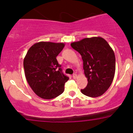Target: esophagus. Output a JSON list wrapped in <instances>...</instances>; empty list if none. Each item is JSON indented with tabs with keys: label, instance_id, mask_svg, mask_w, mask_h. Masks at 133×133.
<instances>
[{
	"label": "esophagus",
	"instance_id": "34e87169",
	"mask_svg": "<svg viewBox=\"0 0 133 133\" xmlns=\"http://www.w3.org/2000/svg\"><path fill=\"white\" fill-rule=\"evenodd\" d=\"M72 78H73L74 79H76V78H77V74H73V75H72Z\"/></svg>",
	"mask_w": 133,
	"mask_h": 133
}]
</instances>
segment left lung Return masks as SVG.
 <instances>
[{"mask_svg":"<svg viewBox=\"0 0 133 133\" xmlns=\"http://www.w3.org/2000/svg\"><path fill=\"white\" fill-rule=\"evenodd\" d=\"M81 54L87 86L81 89L83 95L98 97L106 92L113 81L115 56L109 43L101 37L85 38L70 44Z\"/></svg>","mask_w":133,"mask_h":133,"instance_id":"1","label":"left lung"}]
</instances>
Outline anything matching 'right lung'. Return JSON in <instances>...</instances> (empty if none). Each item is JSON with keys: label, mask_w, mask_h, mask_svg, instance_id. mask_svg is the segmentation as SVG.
Masks as SVG:
<instances>
[{"label": "right lung", "mask_w": 133, "mask_h": 133, "mask_svg": "<svg viewBox=\"0 0 133 133\" xmlns=\"http://www.w3.org/2000/svg\"><path fill=\"white\" fill-rule=\"evenodd\" d=\"M64 46L63 43L39 42L29 49L23 61L24 74L32 90L44 99L63 93L69 79L63 73L56 56Z\"/></svg>", "instance_id": "obj_1"}]
</instances>
